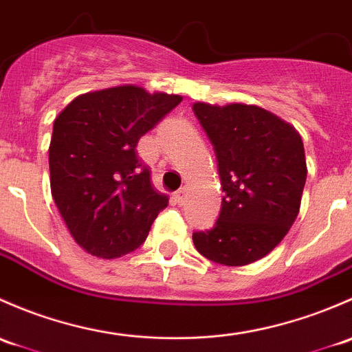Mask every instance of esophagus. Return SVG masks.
Listing matches in <instances>:
<instances>
[{"label": "esophagus", "mask_w": 352, "mask_h": 352, "mask_svg": "<svg viewBox=\"0 0 352 352\" xmlns=\"http://www.w3.org/2000/svg\"><path fill=\"white\" fill-rule=\"evenodd\" d=\"M186 188H179V190L176 191L175 193V200H176V203L177 205H184V203H186Z\"/></svg>", "instance_id": "obj_1"}]
</instances>
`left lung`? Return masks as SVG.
Masks as SVG:
<instances>
[{"instance_id":"8db88e82","label":"left lung","mask_w":352,"mask_h":352,"mask_svg":"<svg viewBox=\"0 0 352 352\" xmlns=\"http://www.w3.org/2000/svg\"><path fill=\"white\" fill-rule=\"evenodd\" d=\"M193 110L213 144L226 193L215 227L195 232L193 244L213 263L245 266L270 254L298 215L307 179L302 137L256 104L197 101Z\"/></svg>"}]
</instances>
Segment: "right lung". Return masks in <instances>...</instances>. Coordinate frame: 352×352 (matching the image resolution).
I'll return each instance as SVG.
<instances>
[{"label": "right lung", "mask_w": 352, "mask_h": 352, "mask_svg": "<svg viewBox=\"0 0 352 352\" xmlns=\"http://www.w3.org/2000/svg\"><path fill=\"white\" fill-rule=\"evenodd\" d=\"M181 100L123 85L76 96L56 117L50 191L88 254L113 259L135 251L168 206V195L154 190L135 147Z\"/></svg>", "instance_id": "1"}]
</instances>
